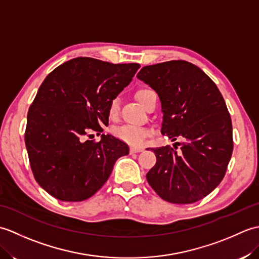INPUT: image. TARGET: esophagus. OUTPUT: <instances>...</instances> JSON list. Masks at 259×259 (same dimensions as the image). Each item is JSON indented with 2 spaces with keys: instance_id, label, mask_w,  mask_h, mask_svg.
<instances>
[{
  "instance_id": "1",
  "label": "esophagus",
  "mask_w": 259,
  "mask_h": 259,
  "mask_svg": "<svg viewBox=\"0 0 259 259\" xmlns=\"http://www.w3.org/2000/svg\"><path fill=\"white\" fill-rule=\"evenodd\" d=\"M144 151V148H135V147H131L130 152L131 153H136V152H141Z\"/></svg>"
}]
</instances>
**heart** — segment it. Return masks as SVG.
<instances>
[{
	"instance_id": "obj_1",
	"label": "heart",
	"mask_w": 259,
	"mask_h": 259,
	"mask_svg": "<svg viewBox=\"0 0 259 259\" xmlns=\"http://www.w3.org/2000/svg\"><path fill=\"white\" fill-rule=\"evenodd\" d=\"M151 90L149 89H140L139 91H137L136 97L138 99V101L145 107V104L147 102V98L150 95ZM119 107H120V101L119 98H113L111 102L109 104V115L110 118H115L119 113ZM114 136L119 138L120 140H122L126 144H129L134 147H139L141 145H144L145 140L150 136V131L142 128V126L138 125H131V124H125L122 126H119V128L114 129Z\"/></svg>"
}]
</instances>
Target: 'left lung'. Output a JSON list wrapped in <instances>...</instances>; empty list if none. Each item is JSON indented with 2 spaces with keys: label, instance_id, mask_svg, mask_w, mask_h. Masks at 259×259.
Here are the masks:
<instances>
[{
  "label": "left lung",
  "instance_id": "1",
  "mask_svg": "<svg viewBox=\"0 0 259 259\" xmlns=\"http://www.w3.org/2000/svg\"><path fill=\"white\" fill-rule=\"evenodd\" d=\"M137 78L160 99L161 134L172 141L184 139L176 142L179 151L151 148L157 162L146 175L148 183L168 202L202 199L225 177L234 148L232 119L221 91L200 68L184 60L147 65Z\"/></svg>",
  "mask_w": 259,
  "mask_h": 259
}]
</instances>
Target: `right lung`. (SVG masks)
Here are the masks:
<instances>
[{
  "label": "right lung",
  "instance_id": "1",
  "mask_svg": "<svg viewBox=\"0 0 259 259\" xmlns=\"http://www.w3.org/2000/svg\"><path fill=\"white\" fill-rule=\"evenodd\" d=\"M138 63L75 58L48 74L27 112L25 146L36 183L62 201H82L106 184L129 147L111 135L109 104L133 80Z\"/></svg>",
  "mask_w": 259,
  "mask_h": 259
}]
</instances>
